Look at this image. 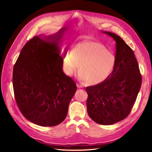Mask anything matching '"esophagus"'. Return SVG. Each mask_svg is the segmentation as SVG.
Returning <instances> with one entry per match:
<instances>
[{
    "mask_svg": "<svg viewBox=\"0 0 152 152\" xmlns=\"http://www.w3.org/2000/svg\"><path fill=\"white\" fill-rule=\"evenodd\" d=\"M76 86H77V87H78V88H83V86H82V84H80V83H76Z\"/></svg>",
    "mask_w": 152,
    "mask_h": 152,
    "instance_id": "1",
    "label": "esophagus"
}]
</instances>
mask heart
<instances>
[{
    "mask_svg": "<svg viewBox=\"0 0 152 152\" xmlns=\"http://www.w3.org/2000/svg\"><path fill=\"white\" fill-rule=\"evenodd\" d=\"M117 57L104 44L96 42L79 43L74 49L66 51L63 59L65 72L72 76L79 69L80 79L90 85L106 81L117 66Z\"/></svg>",
    "mask_w": 152,
    "mask_h": 152,
    "instance_id": "obj_1",
    "label": "heart"
}]
</instances>
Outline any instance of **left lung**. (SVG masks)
Here are the masks:
<instances>
[{
  "label": "left lung",
  "instance_id": "8db88e82",
  "mask_svg": "<svg viewBox=\"0 0 152 152\" xmlns=\"http://www.w3.org/2000/svg\"><path fill=\"white\" fill-rule=\"evenodd\" d=\"M115 42V72L102 83L86 88L87 110L95 122L112 125L130 114L140 91L142 76L133 51L118 35L103 31Z\"/></svg>",
  "mask_w": 152,
  "mask_h": 152
}]
</instances>
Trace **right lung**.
I'll use <instances>...</instances> for the list:
<instances>
[{
    "label": "right lung",
    "instance_id": "add662e5",
    "mask_svg": "<svg viewBox=\"0 0 152 152\" xmlns=\"http://www.w3.org/2000/svg\"><path fill=\"white\" fill-rule=\"evenodd\" d=\"M68 27L33 37L22 48L13 70L15 101L28 120L44 127L64 121L76 91V83L63 71L61 44ZM67 51L64 50L63 56Z\"/></svg>",
    "mask_w": 152,
    "mask_h": 152
}]
</instances>
